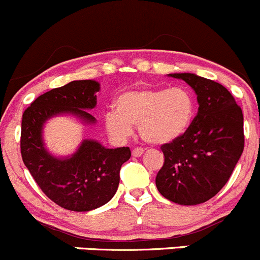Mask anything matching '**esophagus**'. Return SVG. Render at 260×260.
Returning <instances> with one entry per match:
<instances>
[{"label": "esophagus", "instance_id": "34e87169", "mask_svg": "<svg viewBox=\"0 0 260 260\" xmlns=\"http://www.w3.org/2000/svg\"><path fill=\"white\" fill-rule=\"evenodd\" d=\"M142 153H144V150H142V149H138V147H136V149L133 150L134 157H140Z\"/></svg>", "mask_w": 260, "mask_h": 260}]
</instances>
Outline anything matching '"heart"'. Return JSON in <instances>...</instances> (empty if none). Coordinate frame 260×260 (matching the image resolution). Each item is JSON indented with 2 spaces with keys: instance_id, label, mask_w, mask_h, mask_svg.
I'll use <instances>...</instances> for the list:
<instances>
[{
  "instance_id": "heart-1",
  "label": "heart",
  "mask_w": 260,
  "mask_h": 260,
  "mask_svg": "<svg viewBox=\"0 0 260 260\" xmlns=\"http://www.w3.org/2000/svg\"><path fill=\"white\" fill-rule=\"evenodd\" d=\"M116 110L104 114L107 133L115 141H125L138 125L141 138L153 145H165L182 138L196 113L188 89L141 88L122 93L115 100Z\"/></svg>"
}]
</instances>
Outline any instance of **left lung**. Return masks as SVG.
Listing matches in <instances>:
<instances>
[{
    "instance_id": "left-lung-1",
    "label": "left lung",
    "mask_w": 260,
    "mask_h": 260,
    "mask_svg": "<svg viewBox=\"0 0 260 260\" xmlns=\"http://www.w3.org/2000/svg\"><path fill=\"white\" fill-rule=\"evenodd\" d=\"M167 75L191 86L200 108L185 135L161 147L165 164L156 176V187L177 205H200L223 188L241 157L242 109L219 83L193 73Z\"/></svg>"
}]
</instances>
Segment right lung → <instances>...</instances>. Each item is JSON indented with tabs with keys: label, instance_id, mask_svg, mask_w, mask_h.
<instances>
[{
	"label": "right lung",
	"instance_id": "right-lung-1",
	"mask_svg": "<svg viewBox=\"0 0 260 260\" xmlns=\"http://www.w3.org/2000/svg\"><path fill=\"white\" fill-rule=\"evenodd\" d=\"M99 90L96 80H73L38 96L22 116V160L44 194L69 211L88 212L108 203L119 187L121 165L131 156L129 147L108 149L93 139H84L67 156L47 149L44 126L55 116L95 124L88 110L96 107Z\"/></svg>",
	"mask_w": 260,
	"mask_h": 260
}]
</instances>
